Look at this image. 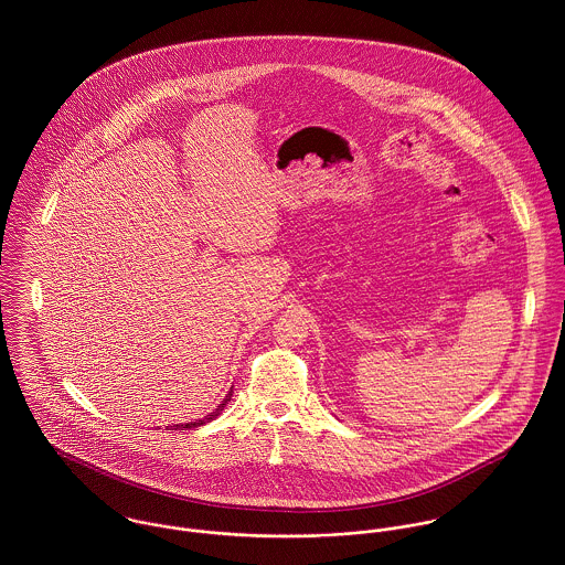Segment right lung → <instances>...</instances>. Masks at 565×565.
<instances>
[{
	"instance_id": "add662e5",
	"label": "right lung",
	"mask_w": 565,
	"mask_h": 565,
	"mask_svg": "<svg viewBox=\"0 0 565 565\" xmlns=\"http://www.w3.org/2000/svg\"><path fill=\"white\" fill-rule=\"evenodd\" d=\"M231 396H233V387H231V392H228V394H226V398H224V401H222V404H220V406H217V408H215V411H213V413H211V415H206V417H202V419H195V422H186V424H173V426H171V430H191V428H198V426H204V424H206V422H211V419H215V417H217V415H220V413H222V411H224V406H226V404L231 403ZM167 428H169V426H167Z\"/></svg>"
}]
</instances>
